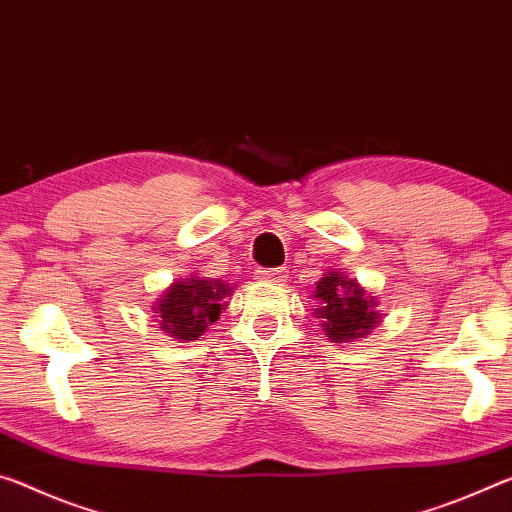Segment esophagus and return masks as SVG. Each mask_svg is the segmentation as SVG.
Returning <instances> with one entry per match:
<instances>
[{
  "label": "esophagus",
  "instance_id": "esophagus-1",
  "mask_svg": "<svg viewBox=\"0 0 512 512\" xmlns=\"http://www.w3.org/2000/svg\"><path fill=\"white\" fill-rule=\"evenodd\" d=\"M258 276L270 283H283L288 279V272L283 267H263V270H258Z\"/></svg>",
  "mask_w": 512,
  "mask_h": 512
}]
</instances>
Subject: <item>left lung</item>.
<instances>
[{
    "label": "left lung",
    "mask_w": 512,
    "mask_h": 512,
    "mask_svg": "<svg viewBox=\"0 0 512 512\" xmlns=\"http://www.w3.org/2000/svg\"><path fill=\"white\" fill-rule=\"evenodd\" d=\"M313 297L320 304V308H315V315L322 320L326 338L331 342H354L356 338H365L381 322L376 299L342 272H326L317 281Z\"/></svg>",
    "instance_id": "obj_1"
}]
</instances>
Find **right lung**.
Here are the masks:
<instances>
[{"mask_svg":"<svg viewBox=\"0 0 512 512\" xmlns=\"http://www.w3.org/2000/svg\"><path fill=\"white\" fill-rule=\"evenodd\" d=\"M233 286L220 279H204L190 274V279L174 281L161 299L156 301L154 311L158 313L161 329L177 340H197L208 326L220 317L224 297H229Z\"/></svg>","mask_w":512,"mask_h":512,"instance_id":"add662e5","label":"right lung"}]
</instances>
